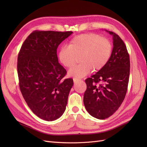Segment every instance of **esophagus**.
Instances as JSON below:
<instances>
[{
	"label": "esophagus",
	"mask_w": 147,
	"mask_h": 147,
	"mask_svg": "<svg viewBox=\"0 0 147 147\" xmlns=\"http://www.w3.org/2000/svg\"><path fill=\"white\" fill-rule=\"evenodd\" d=\"M73 80H74V82L75 83V82H78V81L79 80V79H78V78H73Z\"/></svg>",
	"instance_id": "1"
}]
</instances>
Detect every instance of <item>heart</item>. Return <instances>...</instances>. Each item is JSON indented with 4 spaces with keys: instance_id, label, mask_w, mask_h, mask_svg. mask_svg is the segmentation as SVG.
<instances>
[{
    "instance_id": "obj_1",
    "label": "heart",
    "mask_w": 147,
    "mask_h": 147,
    "mask_svg": "<svg viewBox=\"0 0 147 147\" xmlns=\"http://www.w3.org/2000/svg\"><path fill=\"white\" fill-rule=\"evenodd\" d=\"M113 46L109 39L98 34L88 33L79 35L71 40L68 47L62 48L59 52V59L67 68L74 67L78 58L81 63L71 69L70 77L81 78L92 69L98 71L108 63L112 54Z\"/></svg>"
}]
</instances>
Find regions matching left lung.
Here are the masks:
<instances>
[{"label": "left lung", "mask_w": 147, "mask_h": 147, "mask_svg": "<svg viewBox=\"0 0 147 147\" xmlns=\"http://www.w3.org/2000/svg\"><path fill=\"white\" fill-rule=\"evenodd\" d=\"M113 36V48L108 63L91 78L85 80L87 88L83 103L91 116L104 119L112 115L125 98L130 72V59L126 46L119 35Z\"/></svg>", "instance_id": "1"}]
</instances>
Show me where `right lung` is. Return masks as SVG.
I'll return each mask as SVG.
<instances>
[{
  "instance_id": "obj_1",
  "label": "right lung",
  "mask_w": 147,
  "mask_h": 147,
  "mask_svg": "<svg viewBox=\"0 0 147 147\" xmlns=\"http://www.w3.org/2000/svg\"><path fill=\"white\" fill-rule=\"evenodd\" d=\"M72 31L35 30L26 38L18 56L21 94L38 117L51 121L65 112L73 79L63 80L66 70L58 63L57 48Z\"/></svg>"
}]
</instances>
